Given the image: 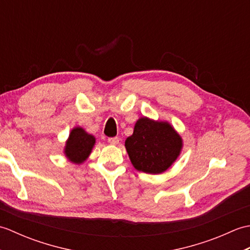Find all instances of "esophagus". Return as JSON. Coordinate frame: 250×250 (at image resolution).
I'll return each instance as SVG.
<instances>
[{"label":"esophagus","instance_id":"esophagus-1","mask_svg":"<svg viewBox=\"0 0 250 250\" xmlns=\"http://www.w3.org/2000/svg\"><path fill=\"white\" fill-rule=\"evenodd\" d=\"M107 142L111 145H117L119 143V137H117V136L116 137H108Z\"/></svg>","mask_w":250,"mask_h":250}]
</instances>
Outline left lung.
<instances>
[{
    "mask_svg": "<svg viewBox=\"0 0 250 250\" xmlns=\"http://www.w3.org/2000/svg\"><path fill=\"white\" fill-rule=\"evenodd\" d=\"M182 147V137L171 125L146 117L137 120L133 134L125 140V149L133 167L149 174L167 171Z\"/></svg>",
    "mask_w": 250,
    "mask_h": 250,
    "instance_id": "obj_1",
    "label": "left lung"
}]
</instances>
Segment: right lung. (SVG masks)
Instances as JSON below:
<instances>
[{
    "label": "right lung",
    "mask_w": 250,
    "mask_h": 250,
    "mask_svg": "<svg viewBox=\"0 0 250 250\" xmlns=\"http://www.w3.org/2000/svg\"><path fill=\"white\" fill-rule=\"evenodd\" d=\"M94 143V137L91 134H88L87 132H84L83 129H73L66 142L64 150L65 156L73 163H82L90 155Z\"/></svg>",
    "instance_id": "1"
}]
</instances>
